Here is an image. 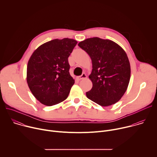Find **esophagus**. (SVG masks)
Here are the masks:
<instances>
[{"label": "esophagus", "instance_id": "34e87169", "mask_svg": "<svg viewBox=\"0 0 157 157\" xmlns=\"http://www.w3.org/2000/svg\"><path fill=\"white\" fill-rule=\"evenodd\" d=\"M86 75L85 73H82L81 76H78L77 77V79H79V80H81V79H84V78H86Z\"/></svg>", "mask_w": 157, "mask_h": 157}]
</instances>
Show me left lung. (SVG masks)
<instances>
[{
	"mask_svg": "<svg viewBox=\"0 0 157 157\" xmlns=\"http://www.w3.org/2000/svg\"><path fill=\"white\" fill-rule=\"evenodd\" d=\"M78 46L92 61L93 70L89 78L93 87L86 93L87 98L101 106L118 102L130 78V65L125 51L116 43L98 37L87 38Z\"/></svg>",
	"mask_w": 157,
	"mask_h": 157,
	"instance_id": "8db88e82",
	"label": "left lung"
}]
</instances>
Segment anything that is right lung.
Here are the masks:
<instances>
[{
    "label": "right lung",
    "instance_id": "obj_1",
    "mask_svg": "<svg viewBox=\"0 0 157 157\" xmlns=\"http://www.w3.org/2000/svg\"><path fill=\"white\" fill-rule=\"evenodd\" d=\"M78 43L71 38L44 43L32 55L27 64V81L35 98L51 106L68 98L75 80L69 70L68 57Z\"/></svg>",
    "mask_w": 157,
    "mask_h": 157
}]
</instances>
